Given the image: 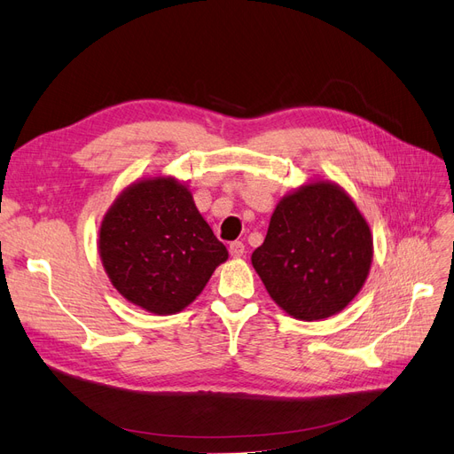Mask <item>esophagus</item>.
<instances>
[{
    "label": "esophagus",
    "mask_w": 454,
    "mask_h": 454,
    "mask_svg": "<svg viewBox=\"0 0 454 454\" xmlns=\"http://www.w3.org/2000/svg\"><path fill=\"white\" fill-rule=\"evenodd\" d=\"M229 254H231L232 257H242V255L246 254V246H244L240 240L231 242V244H229Z\"/></svg>",
    "instance_id": "obj_1"
}]
</instances>
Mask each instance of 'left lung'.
Segmentation results:
<instances>
[{"label": "left lung", "mask_w": 454, "mask_h": 454, "mask_svg": "<svg viewBox=\"0 0 454 454\" xmlns=\"http://www.w3.org/2000/svg\"><path fill=\"white\" fill-rule=\"evenodd\" d=\"M373 257L369 225L339 185L316 182L284 197L252 265L274 303L299 320H322L362 290Z\"/></svg>", "instance_id": "1"}]
</instances>
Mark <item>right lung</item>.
<instances>
[{"mask_svg": "<svg viewBox=\"0 0 454 454\" xmlns=\"http://www.w3.org/2000/svg\"><path fill=\"white\" fill-rule=\"evenodd\" d=\"M227 255L187 187L172 177L130 185L100 227L109 280L130 303L153 314L185 309Z\"/></svg>", "mask_w": 454, "mask_h": 454, "instance_id": "add662e5", "label": "right lung"}]
</instances>
